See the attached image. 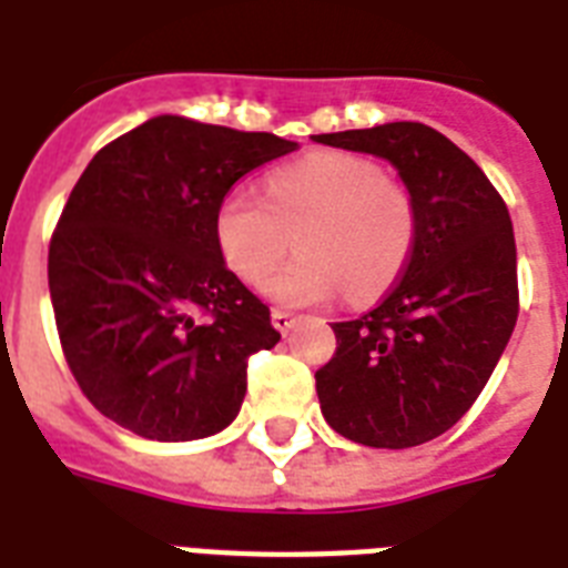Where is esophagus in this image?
I'll return each mask as SVG.
<instances>
[{
    "instance_id": "obj_1",
    "label": "esophagus",
    "mask_w": 568,
    "mask_h": 568,
    "mask_svg": "<svg viewBox=\"0 0 568 568\" xmlns=\"http://www.w3.org/2000/svg\"><path fill=\"white\" fill-rule=\"evenodd\" d=\"M271 321H274V327L280 329V333H288V329L297 324V315H292L288 310H274L271 312Z\"/></svg>"
}]
</instances>
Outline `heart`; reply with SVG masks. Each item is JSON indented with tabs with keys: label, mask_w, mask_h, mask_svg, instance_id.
Here are the masks:
<instances>
[{
	"label": "heart",
	"mask_w": 568,
	"mask_h": 568,
	"mask_svg": "<svg viewBox=\"0 0 568 568\" xmlns=\"http://www.w3.org/2000/svg\"><path fill=\"white\" fill-rule=\"evenodd\" d=\"M297 239L301 256L262 283L285 306H312L347 285L368 301L404 267L415 212L404 189L386 182L372 159L315 153L267 176V196L232 189L214 212V239L226 265L256 283Z\"/></svg>",
	"instance_id": "obj_1"
}]
</instances>
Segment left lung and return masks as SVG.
<instances>
[{
	"instance_id": "8db88e82",
	"label": "left lung",
	"mask_w": 568,
	"mask_h": 568,
	"mask_svg": "<svg viewBox=\"0 0 568 568\" xmlns=\"http://www.w3.org/2000/svg\"><path fill=\"white\" fill-rule=\"evenodd\" d=\"M377 155L415 212L404 276L377 310L333 324L336 354L315 372L321 413L345 439L413 448L468 413L519 315L510 212L486 173L424 123L315 135Z\"/></svg>"
}]
</instances>
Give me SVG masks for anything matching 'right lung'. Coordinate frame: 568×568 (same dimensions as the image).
Listing matches in <instances>:
<instances>
[{"instance_id":"right-lung-1","label":"right lung","mask_w":568,"mask_h":568,"mask_svg":"<svg viewBox=\"0 0 568 568\" xmlns=\"http://www.w3.org/2000/svg\"><path fill=\"white\" fill-rule=\"evenodd\" d=\"M294 150L159 114L84 168L49 244V297L67 365L105 418L155 442L235 422L247 356L280 333L223 262L214 212L244 173Z\"/></svg>"}]
</instances>
